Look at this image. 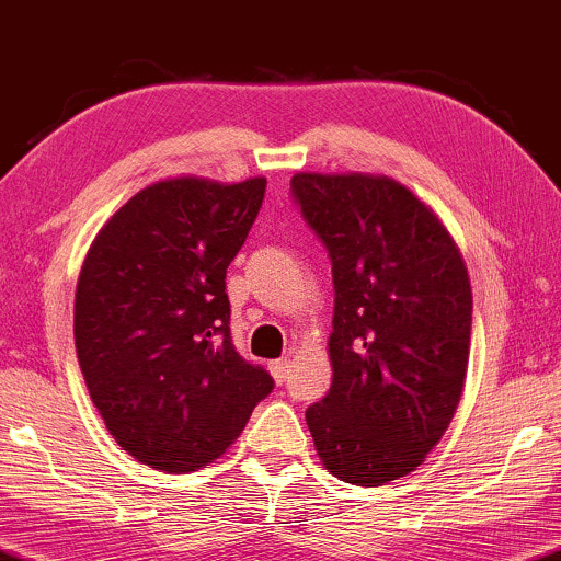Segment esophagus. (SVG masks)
<instances>
[{
    "instance_id": "1",
    "label": "esophagus",
    "mask_w": 561,
    "mask_h": 561,
    "mask_svg": "<svg viewBox=\"0 0 561 561\" xmlns=\"http://www.w3.org/2000/svg\"><path fill=\"white\" fill-rule=\"evenodd\" d=\"M270 370H272L274 381L284 383V381H287V374H289V360H272Z\"/></svg>"
}]
</instances>
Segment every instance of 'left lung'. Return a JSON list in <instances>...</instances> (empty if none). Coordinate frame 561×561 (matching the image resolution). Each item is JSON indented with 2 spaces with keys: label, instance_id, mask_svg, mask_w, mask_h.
Here are the masks:
<instances>
[{
  "label": "left lung",
  "instance_id": "8db88e82",
  "mask_svg": "<svg viewBox=\"0 0 561 561\" xmlns=\"http://www.w3.org/2000/svg\"><path fill=\"white\" fill-rule=\"evenodd\" d=\"M291 198L333 262V383L305 412L335 478H404L445 435L470 356L472 291L460 249L386 175L297 172Z\"/></svg>",
  "mask_w": 561,
  "mask_h": 561
}]
</instances>
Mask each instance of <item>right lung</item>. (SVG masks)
<instances>
[{"label":"right lung","mask_w":561,"mask_h":561,"mask_svg":"<svg viewBox=\"0 0 561 561\" xmlns=\"http://www.w3.org/2000/svg\"><path fill=\"white\" fill-rule=\"evenodd\" d=\"M264 178H168L93 239L73 335L106 430L139 462L193 472L218 460L274 389L231 343L226 270L254 226Z\"/></svg>","instance_id":"add662e5"}]
</instances>
